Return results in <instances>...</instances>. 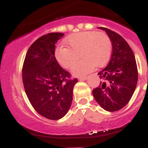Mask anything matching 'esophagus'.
Masks as SVG:
<instances>
[{
	"label": "esophagus",
	"instance_id": "34e87169",
	"mask_svg": "<svg viewBox=\"0 0 148 148\" xmlns=\"http://www.w3.org/2000/svg\"><path fill=\"white\" fill-rule=\"evenodd\" d=\"M88 79V76H83V77H79V81H86Z\"/></svg>",
	"mask_w": 148,
	"mask_h": 148
}]
</instances>
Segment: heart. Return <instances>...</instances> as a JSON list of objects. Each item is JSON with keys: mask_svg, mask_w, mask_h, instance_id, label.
Instances as JSON below:
<instances>
[{"mask_svg": "<svg viewBox=\"0 0 148 148\" xmlns=\"http://www.w3.org/2000/svg\"><path fill=\"white\" fill-rule=\"evenodd\" d=\"M65 47L56 49V58L62 67L72 69L73 75L84 76L97 66L103 67L110 60L112 43L106 33L96 31H84L73 33L64 39Z\"/></svg>", "mask_w": 148, "mask_h": 148, "instance_id": "obj_1", "label": "heart"}]
</instances>
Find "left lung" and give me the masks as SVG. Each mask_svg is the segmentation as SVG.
<instances>
[{"mask_svg": "<svg viewBox=\"0 0 148 148\" xmlns=\"http://www.w3.org/2000/svg\"><path fill=\"white\" fill-rule=\"evenodd\" d=\"M104 30L112 43V55L108 65L98 73L101 79L92 95L107 111H119L128 103L138 81V69L132 49L123 37L108 28Z\"/></svg>", "mask_w": 148, "mask_h": 148, "instance_id": "left-lung-1", "label": "left lung"}]
</instances>
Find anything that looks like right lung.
I'll return each mask as SVG.
<instances>
[{"mask_svg": "<svg viewBox=\"0 0 148 148\" xmlns=\"http://www.w3.org/2000/svg\"><path fill=\"white\" fill-rule=\"evenodd\" d=\"M64 35L51 33L38 38L28 49L22 69L23 84L30 103L39 114L59 120L67 113L77 79L60 67L55 57L56 44Z\"/></svg>", "mask_w": 148, "mask_h": 148, "instance_id": "add662e5", "label": "right lung"}]
</instances>
